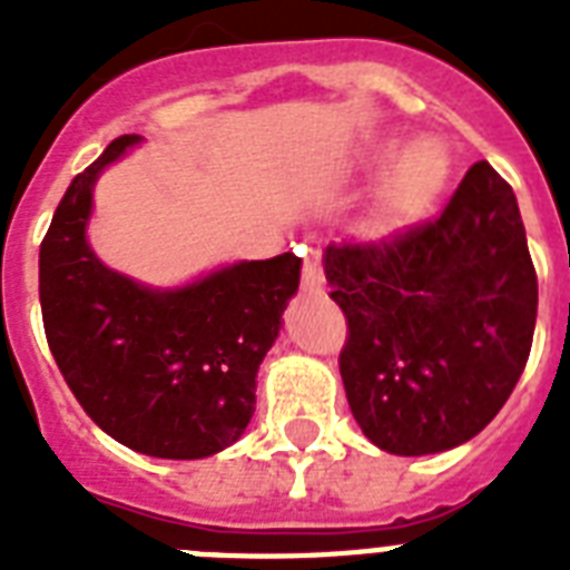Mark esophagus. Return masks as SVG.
<instances>
[{
	"instance_id": "1",
	"label": "esophagus",
	"mask_w": 570,
	"mask_h": 570,
	"mask_svg": "<svg viewBox=\"0 0 570 570\" xmlns=\"http://www.w3.org/2000/svg\"><path fill=\"white\" fill-rule=\"evenodd\" d=\"M322 259L320 254H304L302 266V286L304 289H322Z\"/></svg>"
}]
</instances>
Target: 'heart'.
<instances>
[{"label": "heart", "instance_id": "b5f03b06", "mask_svg": "<svg viewBox=\"0 0 570 570\" xmlns=\"http://www.w3.org/2000/svg\"><path fill=\"white\" fill-rule=\"evenodd\" d=\"M396 156V145L384 141L366 156V168L379 171ZM446 180V156L432 141H414L402 150L384 183L375 191L370 209V230L375 236H393L423 218L438 200Z\"/></svg>", "mask_w": 570, "mask_h": 570}]
</instances>
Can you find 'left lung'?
<instances>
[{
	"label": "left lung",
	"mask_w": 570,
	"mask_h": 570,
	"mask_svg": "<svg viewBox=\"0 0 570 570\" xmlns=\"http://www.w3.org/2000/svg\"><path fill=\"white\" fill-rule=\"evenodd\" d=\"M322 266L348 320V407L379 450L446 452L494 420L530 357L539 281L518 197L491 165H473L434 222L328 245Z\"/></svg>",
	"instance_id": "1"
}]
</instances>
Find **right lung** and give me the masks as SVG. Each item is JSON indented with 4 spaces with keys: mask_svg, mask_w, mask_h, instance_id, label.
<instances>
[{
    "mask_svg": "<svg viewBox=\"0 0 570 570\" xmlns=\"http://www.w3.org/2000/svg\"><path fill=\"white\" fill-rule=\"evenodd\" d=\"M138 145L141 136L115 138L67 186L40 242L43 328L102 432L154 459H206L248 429L302 259H242L168 289L106 266L88 242L94 186Z\"/></svg>",
    "mask_w": 570,
    "mask_h": 570,
    "instance_id": "right-lung-1",
    "label": "right lung"
}]
</instances>
